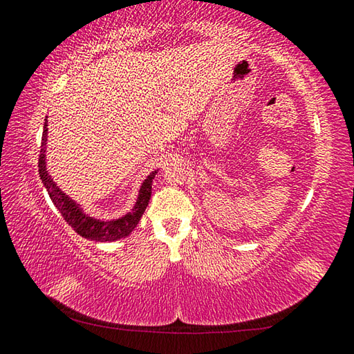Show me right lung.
Listing matches in <instances>:
<instances>
[{"label": "right lung", "mask_w": 354, "mask_h": 354, "mask_svg": "<svg viewBox=\"0 0 354 354\" xmlns=\"http://www.w3.org/2000/svg\"><path fill=\"white\" fill-rule=\"evenodd\" d=\"M46 141H48V116L43 124V135H41V146H40V157H39V174L41 178L43 187L46 188L49 197H51L55 208L59 209L68 225L82 238L90 241H97V243H111L121 238L129 236L133 232V228L138 224L141 216L145 214L146 207L151 199L152 193V180L157 171H152L141 183L138 197L132 208V212L126 213L121 218L111 221H101L91 216L85 214V212L77 202H74L70 196H66L55 182L53 180L51 174L48 172L46 167Z\"/></svg>", "instance_id": "1"}]
</instances>
